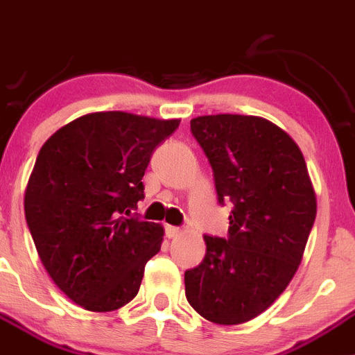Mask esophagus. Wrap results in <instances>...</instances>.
<instances>
[{
    "label": "esophagus",
    "instance_id": "34e87169",
    "mask_svg": "<svg viewBox=\"0 0 355 355\" xmlns=\"http://www.w3.org/2000/svg\"><path fill=\"white\" fill-rule=\"evenodd\" d=\"M182 230L178 229V227H173V225H166V236L168 237H177L180 236Z\"/></svg>",
    "mask_w": 355,
    "mask_h": 355
}]
</instances>
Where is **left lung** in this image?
I'll return each mask as SVG.
<instances>
[{
	"mask_svg": "<svg viewBox=\"0 0 355 355\" xmlns=\"http://www.w3.org/2000/svg\"><path fill=\"white\" fill-rule=\"evenodd\" d=\"M191 132L208 157L227 237L205 236L206 254L185 270V297L216 324H241L276 302L293 279L315 220L304 154L284 130L258 116H199Z\"/></svg>",
	"mask_w": 355,
	"mask_h": 355,
	"instance_id": "left-lung-1",
	"label": "left lung"
}]
</instances>
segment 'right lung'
<instances>
[{
  "instance_id": "add662e5",
  "label": "right lung",
  "mask_w": 355,
  "mask_h": 355,
  "mask_svg": "<svg viewBox=\"0 0 355 355\" xmlns=\"http://www.w3.org/2000/svg\"><path fill=\"white\" fill-rule=\"evenodd\" d=\"M180 125L121 111L92 112L41 147L24 198L44 269L79 307L111 312L139 293L163 227L132 216L153 153Z\"/></svg>"
}]
</instances>
